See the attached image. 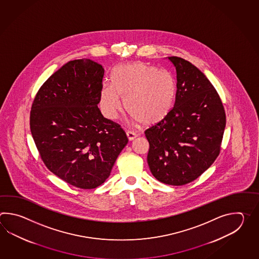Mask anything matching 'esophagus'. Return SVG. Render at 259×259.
<instances>
[{
  "label": "esophagus",
  "mask_w": 259,
  "mask_h": 259,
  "mask_svg": "<svg viewBox=\"0 0 259 259\" xmlns=\"http://www.w3.org/2000/svg\"><path fill=\"white\" fill-rule=\"evenodd\" d=\"M126 134H127L128 141H133L135 138L137 137V135H136L134 132H130V131H127V132H126Z\"/></svg>",
  "instance_id": "esophagus-1"
}]
</instances>
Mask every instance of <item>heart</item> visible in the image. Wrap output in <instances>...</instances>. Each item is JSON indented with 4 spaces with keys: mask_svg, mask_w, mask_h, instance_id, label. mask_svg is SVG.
<instances>
[{
    "mask_svg": "<svg viewBox=\"0 0 259 259\" xmlns=\"http://www.w3.org/2000/svg\"><path fill=\"white\" fill-rule=\"evenodd\" d=\"M111 78L112 84H105L100 96L101 110L109 119L121 112V99L134 121L150 127L166 120L175 108L178 85L167 72L136 62L116 66Z\"/></svg>",
    "mask_w": 259,
    "mask_h": 259,
    "instance_id": "heart-1",
    "label": "heart"
}]
</instances>
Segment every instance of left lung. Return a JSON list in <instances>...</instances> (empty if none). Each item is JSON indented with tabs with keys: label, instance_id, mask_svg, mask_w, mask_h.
I'll list each match as a JSON object with an SVG mask.
<instances>
[{
	"label": "left lung",
	"instance_id": "1",
	"mask_svg": "<svg viewBox=\"0 0 259 259\" xmlns=\"http://www.w3.org/2000/svg\"><path fill=\"white\" fill-rule=\"evenodd\" d=\"M168 59L176 68V105L166 120L144 133L153 176L181 186L201 176L219 156L226 114L220 95L203 72L181 57Z\"/></svg>",
	"mask_w": 259,
	"mask_h": 259
}]
</instances>
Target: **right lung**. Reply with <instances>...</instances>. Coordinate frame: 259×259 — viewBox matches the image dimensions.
Listing matches in <instances>:
<instances>
[{"label": "right lung", "mask_w": 259, "mask_h": 259, "mask_svg": "<svg viewBox=\"0 0 259 259\" xmlns=\"http://www.w3.org/2000/svg\"><path fill=\"white\" fill-rule=\"evenodd\" d=\"M104 76L94 61H69L42 84L30 110V132L44 165L84 190L105 182L128 142L120 125L98 108Z\"/></svg>", "instance_id": "add662e5"}]
</instances>
